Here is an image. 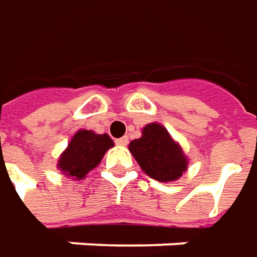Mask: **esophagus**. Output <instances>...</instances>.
Here are the masks:
<instances>
[{"label": "esophagus", "instance_id": "obj_1", "mask_svg": "<svg viewBox=\"0 0 257 257\" xmlns=\"http://www.w3.org/2000/svg\"><path fill=\"white\" fill-rule=\"evenodd\" d=\"M128 142H129L128 137L118 138V139L115 141V144H116V145H119V146H126V145H128Z\"/></svg>", "mask_w": 257, "mask_h": 257}]
</instances>
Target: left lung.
<instances>
[{
  "label": "left lung",
  "mask_w": 257,
  "mask_h": 257,
  "mask_svg": "<svg viewBox=\"0 0 257 257\" xmlns=\"http://www.w3.org/2000/svg\"><path fill=\"white\" fill-rule=\"evenodd\" d=\"M129 151L148 176L159 182L176 181L188 166L181 146L159 123L146 125L142 137L129 144Z\"/></svg>",
  "instance_id": "1"
}]
</instances>
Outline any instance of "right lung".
<instances>
[{
    "label": "right lung",
    "mask_w": 257,
    "mask_h": 257,
    "mask_svg": "<svg viewBox=\"0 0 257 257\" xmlns=\"http://www.w3.org/2000/svg\"><path fill=\"white\" fill-rule=\"evenodd\" d=\"M113 146L106 134L98 135L92 131L81 129L71 139L67 151L59 158L58 168L68 176L82 179L101 162L105 152Z\"/></svg>",
    "instance_id": "1"
}]
</instances>
